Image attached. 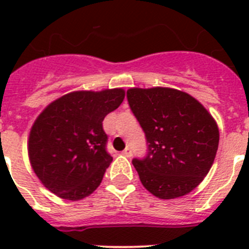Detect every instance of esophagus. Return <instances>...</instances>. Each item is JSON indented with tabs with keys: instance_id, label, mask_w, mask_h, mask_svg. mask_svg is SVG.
<instances>
[{
	"instance_id": "esophagus-1",
	"label": "esophagus",
	"mask_w": 249,
	"mask_h": 249,
	"mask_svg": "<svg viewBox=\"0 0 249 249\" xmlns=\"http://www.w3.org/2000/svg\"><path fill=\"white\" fill-rule=\"evenodd\" d=\"M122 153L124 156H126V157H131V156H132V149L129 148V147H126V148H124V151H123Z\"/></svg>"
}]
</instances>
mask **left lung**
I'll return each mask as SVG.
<instances>
[{"instance_id":"left-lung-1","label":"left lung","mask_w":249,"mask_h":249,"mask_svg":"<svg viewBox=\"0 0 249 249\" xmlns=\"http://www.w3.org/2000/svg\"><path fill=\"white\" fill-rule=\"evenodd\" d=\"M127 100L147 140V155L132 163L148 192L173 199L198 186L218 149V126L186 92L167 87L129 89Z\"/></svg>"}]
</instances>
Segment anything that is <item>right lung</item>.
<instances>
[{
	"mask_svg": "<svg viewBox=\"0 0 249 249\" xmlns=\"http://www.w3.org/2000/svg\"><path fill=\"white\" fill-rule=\"evenodd\" d=\"M123 98L122 89L76 91L43 109L31 128L28 157L47 190L78 201L100 186L112 162L102 122Z\"/></svg>",
	"mask_w": 249,
	"mask_h": 249,
	"instance_id": "1",
	"label": "right lung"
}]
</instances>
